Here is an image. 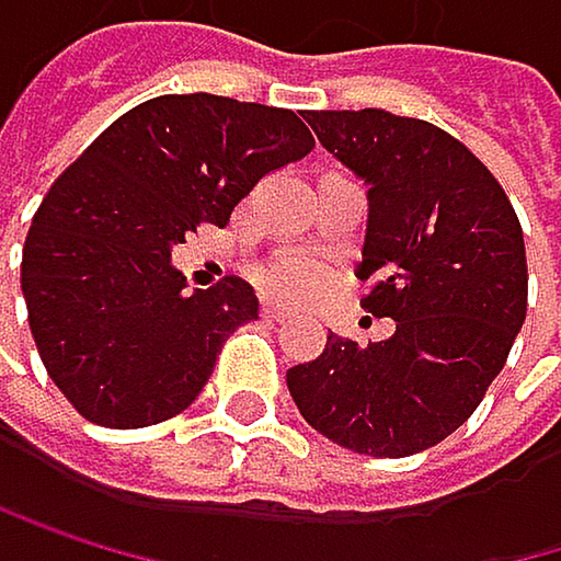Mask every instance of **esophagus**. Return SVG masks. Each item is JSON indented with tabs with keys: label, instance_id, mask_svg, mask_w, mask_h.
Wrapping results in <instances>:
<instances>
[{
	"label": "esophagus",
	"instance_id": "1",
	"mask_svg": "<svg viewBox=\"0 0 561 561\" xmlns=\"http://www.w3.org/2000/svg\"><path fill=\"white\" fill-rule=\"evenodd\" d=\"M262 319H265V322H286L289 312H286L283 306H275V302H265V306H262Z\"/></svg>",
	"mask_w": 561,
	"mask_h": 561
}]
</instances>
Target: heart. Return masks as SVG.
<instances>
[{
	"mask_svg": "<svg viewBox=\"0 0 561 561\" xmlns=\"http://www.w3.org/2000/svg\"><path fill=\"white\" fill-rule=\"evenodd\" d=\"M325 278H329L325 265L316 259H306V255H286L262 272V283L272 293L289 296V299H302V296L319 293L325 286Z\"/></svg>",
	"mask_w": 561,
	"mask_h": 561,
	"instance_id": "obj_1",
	"label": "heart"
}]
</instances>
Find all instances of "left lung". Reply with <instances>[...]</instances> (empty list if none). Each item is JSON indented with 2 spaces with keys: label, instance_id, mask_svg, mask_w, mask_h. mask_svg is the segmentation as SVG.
Here are the masks:
<instances>
[{
  "label": "left lung",
  "instance_id": "left-lung-1",
  "mask_svg": "<svg viewBox=\"0 0 561 561\" xmlns=\"http://www.w3.org/2000/svg\"><path fill=\"white\" fill-rule=\"evenodd\" d=\"M319 142L369 185L355 275L386 342L329 332L286 373L302 419L332 443L402 459L453 435L502 373L526 322L523 226L495 175L449 133L386 108L309 112Z\"/></svg>",
  "mask_w": 561,
  "mask_h": 561
}]
</instances>
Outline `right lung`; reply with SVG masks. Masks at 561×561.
<instances>
[{
	"label": "right lung",
	"mask_w": 561,
	"mask_h": 561,
	"mask_svg": "<svg viewBox=\"0 0 561 561\" xmlns=\"http://www.w3.org/2000/svg\"><path fill=\"white\" fill-rule=\"evenodd\" d=\"M312 149L293 108L159 95L53 182L22 245V296L43 366L79 415L142 428L195 402L259 299L236 275L185 293L172 245L203 222L222 229L262 175Z\"/></svg>",
	"instance_id": "add662e5"
}]
</instances>
